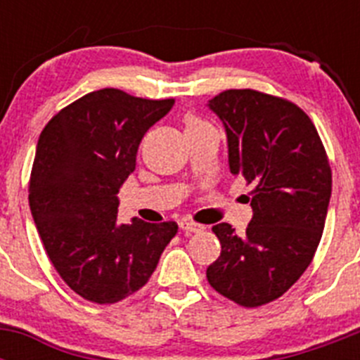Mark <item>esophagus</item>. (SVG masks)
Here are the masks:
<instances>
[{
  "label": "esophagus",
  "instance_id": "esophagus-1",
  "mask_svg": "<svg viewBox=\"0 0 360 360\" xmlns=\"http://www.w3.org/2000/svg\"><path fill=\"white\" fill-rule=\"evenodd\" d=\"M180 229H182V231H186V232H200V231H203V225H200V224H196V221H193V219H187V218H184V219H180Z\"/></svg>",
  "mask_w": 360,
  "mask_h": 360
}]
</instances>
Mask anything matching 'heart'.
Masks as SVG:
<instances>
[{"instance_id":"heart-1","label":"heart","mask_w":360,"mask_h":360,"mask_svg":"<svg viewBox=\"0 0 360 360\" xmlns=\"http://www.w3.org/2000/svg\"><path fill=\"white\" fill-rule=\"evenodd\" d=\"M202 126H205V122H202V120L195 119V117H191V119H187V126H186V129L202 128Z\"/></svg>"}]
</instances>
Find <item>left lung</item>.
<instances>
[{"label": "left lung", "mask_w": 360, "mask_h": 360, "mask_svg": "<svg viewBox=\"0 0 360 360\" xmlns=\"http://www.w3.org/2000/svg\"><path fill=\"white\" fill-rule=\"evenodd\" d=\"M227 133L229 169L252 186V219L238 236L212 227L221 254L211 287L241 307H262L301 278L316 254L332 196V171L316 126L295 104L254 90L207 101Z\"/></svg>", "instance_id": "left-lung-1"}]
</instances>
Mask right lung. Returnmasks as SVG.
Segmentation results:
<instances>
[{"label": "right lung", "instance_id": "1", "mask_svg": "<svg viewBox=\"0 0 360 360\" xmlns=\"http://www.w3.org/2000/svg\"><path fill=\"white\" fill-rule=\"evenodd\" d=\"M173 104L104 88L41 131L28 187L32 218L59 276L91 303H117L144 287L176 234L174 221H117V195L135 171L142 136Z\"/></svg>", "mask_w": 360, "mask_h": 360}]
</instances>
